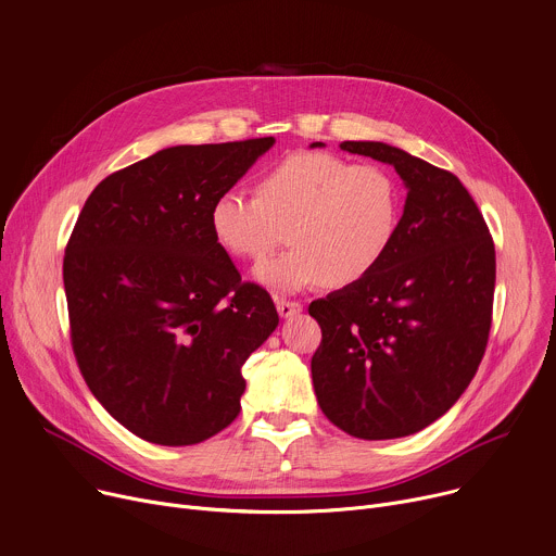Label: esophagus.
<instances>
[{
    "label": "esophagus",
    "instance_id": "obj_1",
    "mask_svg": "<svg viewBox=\"0 0 556 556\" xmlns=\"http://www.w3.org/2000/svg\"><path fill=\"white\" fill-rule=\"evenodd\" d=\"M275 304H277L279 317H283V319H288V317L304 311V304H301V301H292V299H283V296H277Z\"/></svg>",
    "mask_w": 556,
    "mask_h": 556
}]
</instances>
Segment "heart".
Instances as JSON below:
<instances>
[{"label": "heart", "mask_w": 556, "mask_h": 556, "mask_svg": "<svg viewBox=\"0 0 556 556\" xmlns=\"http://www.w3.org/2000/svg\"><path fill=\"white\" fill-rule=\"evenodd\" d=\"M401 192L375 164L328 153H292L257 181V194L222 190L211 204L215 243L237 262H262L286 239L290 250L260 266L277 292L345 288L366 279L396 235Z\"/></svg>", "instance_id": "1"}]
</instances>
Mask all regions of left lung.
<instances>
[{
    "label": "left lung",
    "mask_w": 556,
    "mask_h": 556,
    "mask_svg": "<svg viewBox=\"0 0 556 556\" xmlns=\"http://www.w3.org/2000/svg\"><path fill=\"white\" fill-rule=\"evenodd\" d=\"M339 146L394 166L408 197L383 262L311 304L321 326L313 386L343 432L408 437L445 415L477 375L492 326L494 241L459 177L383 141Z\"/></svg>",
    "instance_id": "1"
}]
</instances>
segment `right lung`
Returning a JSON list of instances; mask_svg holds the SVG:
<instances>
[{
  "instance_id": "1",
  "label": "right lung",
  "mask_w": 556,
  "mask_h": 556,
  "mask_svg": "<svg viewBox=\"0 0 556 556\" xmlns=\"http://www.w3.org/2000/svg\"><path fill=\"white\" fill-rule=\"evenodd\" d=\"M275 143L173 146L99 181L64 255L71 343L94 399L160 445L228 428L241 366L277 328L270 294L241 281L208 228L213 199Z\"/></svg>"
}]
</instances>
